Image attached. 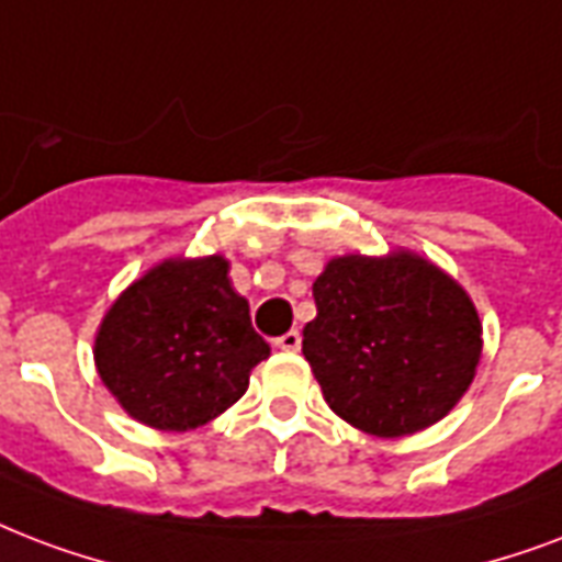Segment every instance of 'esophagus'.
<instances>
[{
	"instance_id": "34e87169",
	"label": "esophagus",
	"mask_w": 562,
	"mask_h": 562,
	"mask_svg": "<svg viewBox=\"0 0 562 562\" xmlns=\"http://www.w3.org/2000/svg\"><path fill=\"white\" fill-rule=\"evenodd\" d=\"M300 341H303V338H300L297 329H289L285 336L273 338V348H280V350H300Z\"/></svg>"
}]
</instances>
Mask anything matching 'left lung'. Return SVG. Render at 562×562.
<instances>
[{
    "mask_svg": "<svg viewBox=\"0 0 562 562\" xmlns=\"http://www.w3.org/2000/svg\"><path fill=\"white\" fill-rule=\"evenodd\" d=\"M303 357L324 401L362 434H418L469 392L483 327L460 282L409 250L336 256L312 285Z\"/></svg>",
    "mask_w": 562,
    "mask_h": 562,
    "instance_id": "obj_1",
    "label": "left lung"
}]
</instances>
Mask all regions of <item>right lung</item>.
<instances>
[{"mask_svg":"<svg viewBox=\"0 0 562 562\" xmlns=\"http://www.w3.org/2000/svg\"><path fill=\"white\" fill-rule=\"evenodd\" d=\"M271 348L224 256L165 259L105 312L93 362L117 404L156 430H194L229 409Z\"/></svg>","mask_w":562,"mask_h":562,"instance_id":"obj_1","label":"right lung"}]
</instances>
